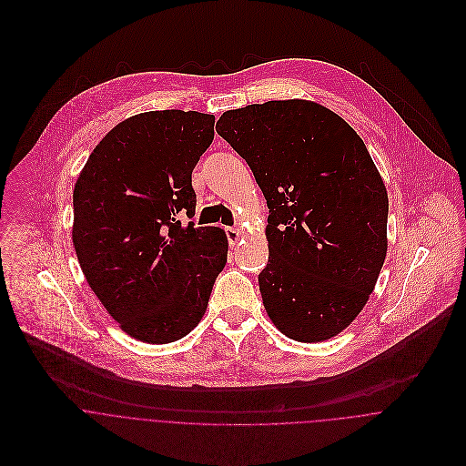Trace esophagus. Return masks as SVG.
Returning a JSON list of instances; mask_svg holds the SVG:
<instances>
[{"instance_id": "obj_1", "label": "esophagus", "mask_w": 466, "mask_h": 466, "mask_svg": "<svg viewBox=\"0 0 466 466\" xmlns=\"http://www.w3.org/2000/svg\"><path fill=\"white\" fill-rule=\"evenodd\" d=\"M226 237H228V242L229 246H235L238 240H240V231L235 229V228H226Z\"/></svg>"}]
</instances>
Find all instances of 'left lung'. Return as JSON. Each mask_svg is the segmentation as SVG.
<instances>
[{"mask_svg": "<svg viewBox=\"0 0 466 466\" xmlns=\"http://www.w3.org/2000/svg\"><path fill=\"white\" fill-rule=\"evenodd\" d=\"M222 136L249 165L268 208L260 292L276 329L327 340L364 309L388 251V192L339 115L309 100L226 111Z\"/></svg>", "mask_w": 466, "mask_h": 466, "instance_id": "obj_1", "label": "left lung"}]
</instances>
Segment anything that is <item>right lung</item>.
<instances>
[{"mask_svg":"<svg viewBox=\"0 0 466 466\" xmlns=\"http://www.w3.org/2000/svg\"><path fill=\"white\" fill-rule=\"evenodd\" d=\"M215 116L148 111L104 136L73 190L80 268L120 329L150 344L199 325L228 262L220 228H196L192 172L213 141Z\"/></svg>","mask_w":466,"mask_h":466,"instance_id":"add662e5","label":"right lung"}]
</instances>
